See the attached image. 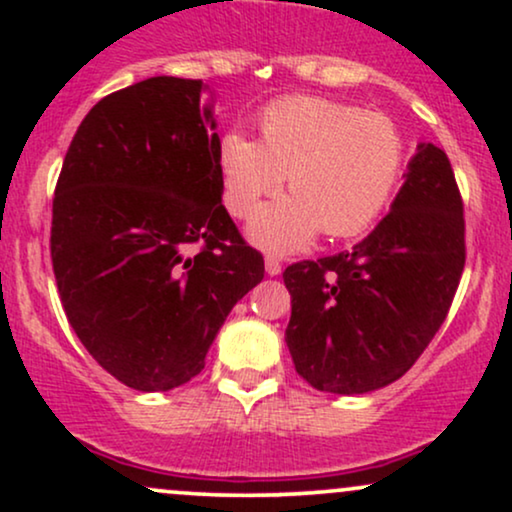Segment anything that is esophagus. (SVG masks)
<instances>
[{
    "label": "esophagus",
    "instance_id": "esophagus-1",
    "mask_svg": "<svg viewBox=\"0 0 512 512\" xmlns=\"http://www.w3.org/2000/svg\"><path fill=\"white\" fill-rule=\"evenodd\" d=\"M264 269H267L269 276L281 274V260H279V257H274V255H267V257H264Z\"/></svg>",
    "mask_w": 512,
    "mask_h": 512
}]
</instances>
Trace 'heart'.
<instances>
[{
    "label": "heart",
    "mask_w": 512,
    "mask_h": 512,
    "mask_svg": "<svg viewBox=\"0 0 512 512\" xmlns=\"http://www.w3.org/2000/svg\"><path fill=\"white\" fill-rule=\"evenodd\" d=\"M260 142L221 134L216 146L223 204L248 219L264 197L289 182L291 197L264 207L250 223L257 245L291 252L315 233L349 238L387 207L404 166V142L383 113L320 96H286L257 117Z\"/></svg>",
    "instance_id": "heart-1"
}]
</instances>
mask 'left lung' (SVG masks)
<instances>
[{"label":"left lung","instance_id":"left-lung-1","mask_svg":"<svg viewBox=\"0 0 512 512\" xmlns=\"http://www.w3.org/2000/svg\"><path fill=\"white\" fill-rule=\"evenodd\" d=\"M464 255L455 173L443 149L419 144L390 214L361 243L286 267L296 373L334 395L395 383L448 317Z\"/></svg>","mask_w":512,"mask_h":512}]
</instances>
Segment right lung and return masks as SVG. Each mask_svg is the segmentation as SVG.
Returning <instances> with one entry per match:
<instances>
[{"label":"right lung","instance_id":"add662e5","mask_svg":"<svg viewBox=\"0 0 512 512\" xmlns=\"http://www.w3.org/2000/svg\"><path fill=\"white\" fill-rule=\"evenodd\" d=\"M204 88L151 76L98 101L52 199L50 255L69 325L139 392L202 373L223 320L264 276L262 255L221 204Z\"/></svg>","mask_w":512,"mask_h":512}]
</instances>
